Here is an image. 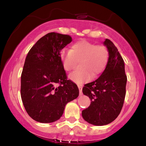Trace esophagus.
Masks as SVG:
<instances>
[{
  "label": "esophagus",
  "instance_id": "obj_1",
  "mask_svg": "<svg viewBox=\"0 0 146 146\" xmlns=\"http://www.w3.org/2000/svg\"><path fill=\"white\" fill-rule=\"evenodd\" d=\"M78 85V87L79 88V91H80V94H82V88H83V84H77Z\"/></svg>",
  "mask_w": 146,
  "mask_h": 146
}]
</instances>
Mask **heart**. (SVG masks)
<instances>
[{
  "label": "heart",
  "instance_id": "heart-1",
  "mask_svg": "<svg viewBox=\"0 0 146 146\" xmlns=\"http://www.w3.org/2000/svg\"><path fill=\"white\" fill-rule=\"evenodd\" d=\"M63 69L70 72L80 63V68L70 75V80L83 83L97 77L106 69L109 60V51L103 45H96L86 40H80L70 46V50L60 52Z\"/></svg>",
  "mask_w": 146,
  "mask_h": 146
}]
</instances>
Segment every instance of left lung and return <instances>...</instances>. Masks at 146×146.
<instances>
[{"instance_id":"left-lung-1","label":"left lung","mask_w":146,"mask_h":146,"mask_svg":"<svg viewBox=\"0 0 146 146\" xmlns=\"http://www.w3.org/2000/svg\"><path fill=\"white\" fill-rule=\"evenodd\" d=\"M103 43L109 51L108 63L97 80L83 88V94L88 96L91 102L82 111V116L95 125H107L118 116L126 93L123 59L111 40L106 39Z\"/></svg>"}]
</instances>
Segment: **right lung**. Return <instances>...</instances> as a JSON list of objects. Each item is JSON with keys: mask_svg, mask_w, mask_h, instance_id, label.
<instances>
[{"mask_svg": "<svg viewBox=\"0 0 146 146\" xmlns=\"http://www.w3.org/2000/svg\"><path fill=\"white\" fill-rule=\"evenodd\" d=\"M71 41L69 35L48 33L27 55L21 73V96L25 111L35 121H57L66 105L78 96V88L68 80L60 56Z\"/></svg>", "mask_w": 146, "mask_h": 146, "instance_id": "1", "label": "right lung"}]
</instances>
